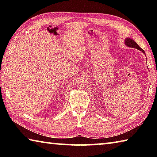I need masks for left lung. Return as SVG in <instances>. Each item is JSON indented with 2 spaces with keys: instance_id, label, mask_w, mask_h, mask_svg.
<instances>
[{
  "instance_id": "8db88e82",
  "label": "left lung",
  "mask_w": 157,
  "mask_h": 157,
  "mask_svg": "<svg viewBox=\"0 0 157 157\" xmlns=\"http://www.w3.org/2000/svg\"><path fill=\"white\" fill-rule=\"evenodd\" d=\"M124 44H125L127 46L130 47V48H136L139 50H140V51H141L143 53L145 54L144 50H143L141 48H140L139 45L136 44V42H135L134 40H133L132 39L126 38L125 39H124ZM146 59H147V57H146Z\"/></svg>"
}]
</instances>
